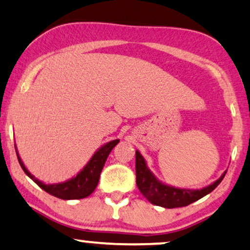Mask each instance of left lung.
I'll use <instances>...</instances> for the list:
<instances>
[{
    "instance_id": "obj_1",
    "label": "left lung",
    "mask_w": 250,
    "mask_h": 250,
    "mask_svg": "<svg viewBox=\"0 0 250 250\" xmlns=\"http://www.w3.org/2000/svg\"><path fill=\"white\" fill-rule=\"evenodd\" d=\"M225 174L226 171L223 172L221 177L216 179L210 185L200 189L175 188V186L159 181L155 175L149 170L144 156L139 151H136V183H137L139 191L151 204L160 206V207L169 209L185 207L192 202H195L214 191L223 181Z\"/></svg>"
}]
</instances>
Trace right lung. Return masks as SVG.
Listing matches in <instances>:
<instances>
[{
	"mask_svg": "<svg viewBox=\"0 0 250 250\" xmlns=\"http://www.w3.org/2000/svg\"><path fill=\"white\" fill-rule=\"evenodd\" d=\"M119 142L120 139H114V141L106 143V144L103 145L102 147H99L94 153V155L89 160L88 164L82 168V170L78 172V175L67 179V181L62 183H55V184H45V183L40 181V179L35 178V176H33L28 171V169L25 167L24 162H22L21 158L19 156L18 151H17L16 145L15 147L17 158H18V161L21 166L22 170L40 188L44 189L45 192H48L49 194L53 195V197L62 199V200H74V199H83L89 197L95 191V188L98 185L99 176H101L106 159H107L108 154Z\"/></svg>",
	"mask_w": 250,
	"mask_h": 250,
	"instance_id": "1",
	"label": "right lung"
}]
</instances>
